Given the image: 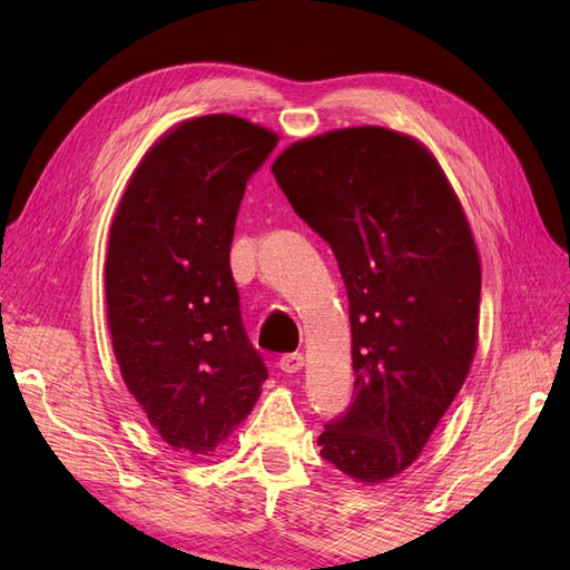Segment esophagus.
Returning a JSON list of instances; mask_svg holds the SVG:
<instances>
[{
  "mask_svg": "<svg viewBox=\"0 0 570 570\" xmlns=\"http://www.w3.org/2000/svg\"><path fill=\"white\" fill-rule=\"evenodd\" d=\"M278 366L283 373H297L304 366V356L299 352H292V354H283Z\"/></svg>",
  "mask_w": 570,
  "mask_h": 570,
  "instance_id": "esophagus-1",
  "label": "esophagus"
}]
</instances>
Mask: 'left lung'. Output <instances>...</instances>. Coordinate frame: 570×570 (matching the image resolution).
<instances>
[{
    "instance_id": "left-lung-1",
    "label": "left lung",
    "mask_w": 570,
    "mask_h": 570,
    "mask_svg": "<svg viewBox=\"0 0 570 570\" xmlns=\"http://www.w3.org/2000/svg\"><path fill=\"white\" fill-rule=\"evenodd\" d=\"M292 209L331 245L350 297L354 400L318 438L361 482L416 461L478 342L480 258L461 202L419 140L333 130L273 164Z\"/></svg>"
}]
</instances>
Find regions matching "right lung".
<instances>
[{
	"label": "right lung",
	"mask_w": 570,
	"mask_h": 570,
	"mask_svg": "<svg viewBox=\"0 0 570 570\" xmlns=\"http://www.w3.org/2000/svg\"><path fill=\"white\" fill-rule=\"evenodd\" d=\"M278 135L245 118L185 120L154 145L120 199L107 252V318L120 375L174 450L209 454L268 377L230 271L245 187Z\"/></svg>",
	"instance_id": "obj_1"
}]
</instances>
